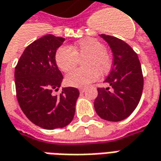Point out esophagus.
I'll return each instance as SVG.
<instances>
[{
    "label": "esophagus",
    "mask_w": 161,
    "mask_h": 161,
    "mask_svg": "<svg viewBox=\"0 0 161 161\" xmlns=\"http://www.w3.org/2000/svg\"><path fill=\"white\" fill-rule=\"evenodd\" d=\"M78 90H79V92H84V91H85V88H84V87H80Z\"/></svg>",
    "instance_id": "1"
}]
</instances>
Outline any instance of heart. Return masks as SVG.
Masks as SVG:
<instances>
[{
	"label": "heart",
	"mask_w": 161,
	"mask_h": 161,
	"mask_svg": "<svg viewBox=\"0 0 161 161\" xmlns=\"http://www.w3.org/2000/svg\"><path fill=\"white\" fill-rule=\"evenodd\" d=\"M83 59V68L74 69L65 77L70 86L83 87L97 80L98 74H107L112 67V57L104 45L95 38L81 39L70 48L62 46L57 49L55 56L58 68L64 72H69Z\"/></svg>",
	"instance_id": "obj_1"
}]
</instances>
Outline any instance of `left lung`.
I'll use <instances>...</instances> for the list:
<instances>
[{
    "mask_svg": "<svg viewBox=\"0 0 161 161\" xmlns=\"http://www.w3.org/2000/svg\"><path fill=\"white\" fill-rule=\"evenodd\" d=\"M107 42L113 55L112 70L104 83L112 86L97 89L94 108L97 115L108 121H121L131 115L142 95L144 78L139 57L131 46L121 39L99 35Z\"/></svg>",
    "mask_w": 161,
    "mask_h": 161,
    "instance_id": "8db88e82",
    "label": "left lung"
}]
</instances>
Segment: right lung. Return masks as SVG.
<instances>
[{
  "label": "right lung",
  "mask_w": 161,
  "mask_h": 161,
  "mask_svg": "<svg viewBox=\"0 0 161 161\" xmlns=\"http://www.w3.org/2000/svg\"><path fill=\"white\" fill-rule=\"evenodd\" d=\"M64 38L46 35L30 43L23 51L14 69L18 103L29 119L40 127L54 130L68 125L75 115L79 91L74 87L58 91L63 75L55 56Z\"/></svg>",
  "instance_id": "obj_1"
}]
</instances>
